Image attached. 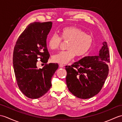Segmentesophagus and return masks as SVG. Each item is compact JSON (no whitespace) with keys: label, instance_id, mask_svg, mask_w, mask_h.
<instances>
[{"label":"esophagus","instance_id":"34e87169","mask_svg":"<svg viewBox=\"0 0 122 122\" xmlns=\"http://www.w3.org/2000/svg\"><path fill=\"white\" fill-rule=\"evenodd\" d=\"M59 66L60 67V68H63L64 67V65L62 64H59Z\"/></svg>","mask_w":122,"mask_h":122}]
</instances>
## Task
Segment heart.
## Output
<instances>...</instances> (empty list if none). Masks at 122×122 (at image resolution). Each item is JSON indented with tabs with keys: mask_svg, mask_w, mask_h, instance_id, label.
Masks as SVG:
<instances>
[{
	"mask_svg": "<svg viewBox=\"0 0 122 122\" xmlns=\"http://www.w3.org/2000/svg\"><path fill=\"white\" fill-rule=\"evenodd\" d=\"M68 41L67 50L61 51L52 57L54 62L66 64L73 59L75 56L81 57L86 54L94 43V38L91 35L85 33L79 28L70 26L62 28L60 31V37L56 34L51 35L48 39L47 45L52 50H57L62 42Z\"/></svg>",
	"mask_w": 122,
	"mask_h": 122,
	"instance_id": "obj_1",
	"label": "heart"
}]
</instances>
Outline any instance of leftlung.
<instances>
[{
	"label": "left lung",
	"instance_id": "left-lung-1",
	"mask_svg": "<svg viewBox=\"0 0 122 122\" xmlns=\"http://www.w3.org/2000/svg\"><path fill=\"white\" fill-rule=\"evenodd\" d=\"M110 60L107 44L104 42L98 56H85L71 66H66V83L69 91L82 99L98 94L107 77Z\"/></svg>",
	"mask_w": 122,
	"mask_h": 122
}]
</instances>
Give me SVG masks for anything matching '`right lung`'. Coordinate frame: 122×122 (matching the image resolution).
Instances as JSON below:
<instances>
[{
    "mask_svg": "<svg viewBox=\"0 0 122 122\" xmlns=\"http://www.w3.org/2000/svg\"><path fill=\"white\" fill-rule=\"evenodd\" d=\"M52 22H35L29 24L18 38L13 52V66L17 84L21 92L32 99L45 95L51 86V79L58 63L47 64L50 57L46 38ZM40 58L45 63L38 69Z\"/></svg>",
    "mask_w": 122,
    "mask_h": 122,
    "instance_id": "right-lung-1",
    "label": "right lung"
}]
</instances>
